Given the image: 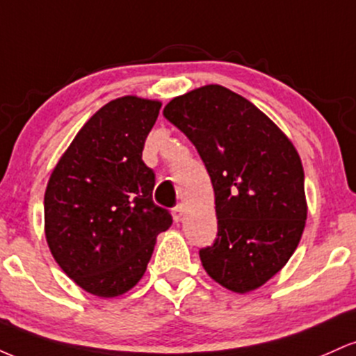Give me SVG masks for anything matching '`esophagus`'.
Instances as JSON below:
<instances>
[{"mask_svg": "<svg viewBox=\"0 0 356 356\" xmlns=\"http://www.w3.org/2000/svg\"><path fill=\"white\" fill-rule=\"evenodd\" d=\"M184 214H186V206L184 204H177V206L172 209V216H174V220H181L184 218Z\"/></svg>", "mask_w": 356, "mask_h": 356, "instance_id": "esophagus-1", "label": "esophagus"}]
</instances>
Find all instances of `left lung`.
Returning <instances> with one entry per match:
<instances>
[{
    "instance_id": "left-lung-1",
    "label": "left lung",
    "mask_w": 356,
    "mask_h": 356,
    "mask_svg": "<svg viewBox=\"0 0 356 356\" xmlns=\"http://www.w3.org/2000/svg\"><path fill=\"white\" fill-rule=\"evenodd\" d=\"M209 172L218 238L199 251L216 283L248 293L288 263L306 220L305 172L295 145L256 105L206 85L165 105Z\"/></svg>"
}]
</instances>
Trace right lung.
Instances as JSON below:
<instances>
[{
    "label": "right lung",
    "instance_id": "obj_1",
    "mask_svg": "<svg viewBox=\"0 0 356 356\" xmlns=\"http://www.w3.org/2000/svg\"><path fill=\"white\" fill-rule=\"evenodd\" d=\"M162 104L127 95L80 129L48 181L44 236L80 288L100 298L132 289L172 216L152 201L155 174L142 161Z\"/></svg>",
    "mask_w": 356,
    "mask_h": 356
}]
</instances>
